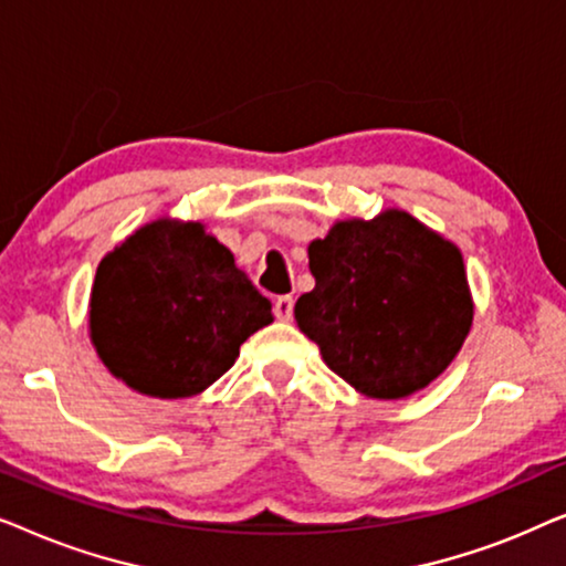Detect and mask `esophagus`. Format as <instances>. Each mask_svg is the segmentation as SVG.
I'll list each match as a JSON object with an SVG mask.
<instances>
[{
	"instance_id": "34e87169",
	"label": "esophagus",
	"mask_w": 566,
	"mask_h": 566,
	"mask_svg": "<svg viewBox=\"0 0 566 566\" xmlns=\"http://www.w3.org/2000/svg\"><path fill=\"white\" fill-rule=\"evenodd\" d=\"M273 314H275V319L289 322L293 316V296H277L273 304Z\"/></svg>"
}]
</instances>
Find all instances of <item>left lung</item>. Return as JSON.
<instances>
[{
  "label": "left lung",
  "mask_w": 566,
  "mask_h": 566,
  "mask_svg": "<svg viewBox=\"0 0 566 566\" xmlns=\"http://www.w3.org/2000/svg\"><path fill=\"white\" fill-rule=\"evenodd\" d=\"M298 329L370 399H401L451 366L474 319L459 247L407 211L337 221L308 244Z\"/></svg>",
  "instance_id": "obj_1"
}]
</instances>
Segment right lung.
I'll use <instances>...</instances> for the list:
<instances>
[{"label": "right lung", "mask_w": 566, "mask_h": 566, "mask_svg": "<svg viewBox=\"0 0 566 566\" xmlns=\"http://www.w3.org/2000/svg\"><path fill=\"white\" fill-rule=\"evenodd\" d=\"M273 322L270 301L200 221L157 219L97 265L90 337L107 370L157 399L208 389Z\"/></svg>", "instance_id": "1"}]
</instances>
